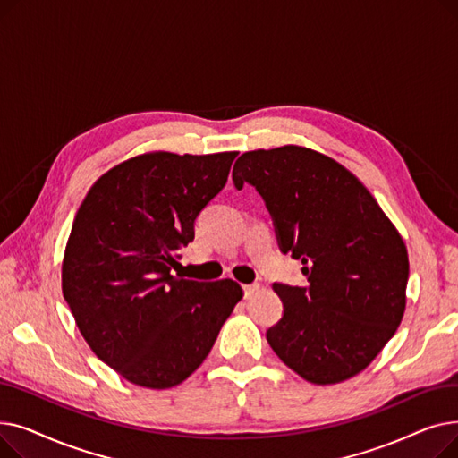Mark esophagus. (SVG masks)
Listing matches in <instances>:
<instances>
[{"mask_svg": "<svg viewBox=\"0 0 458 458\" xmlns=\"http://www.w3.org/2000/svg\"><path fill=\"white\" fill-rule=\"evenodd\" d=\"M259 284H250V285H245L243 287V292H245V299H252L254 295H258L259 293Z\"/></svg>", "mask_w": 458, "mask_h": 458, "instance_id": "34e87169", "label": "esophagus"}]
</instances>
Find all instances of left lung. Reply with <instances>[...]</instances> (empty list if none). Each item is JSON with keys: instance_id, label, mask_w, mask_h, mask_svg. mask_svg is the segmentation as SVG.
<instances>
[{"instance_id": "obj_1", "label": "left lung", "mask_w": 458, "mask_h": 458, "mask_svg": "<svg viewBox=\"0 0 458 458\" xmlns=\"http://www.w3.org/2000/svg\"><path fill=\"white\" fill-rule=\"evenodd\" d=\"M233 183L266 200L284 254L302 261L304 285L275 284L282 319L267 342L311 384L364 371L406 308L408 252L368 187L335 159L297 144L245 152Z\"/></svg>"}]
</instances>
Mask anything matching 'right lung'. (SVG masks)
<instances>
[{"label":"right lung","mask_w":458,"mask_h":458,"mask_svg":"<svg viewBox=\"0 0 458 458\" xmlns=\"http://www.w3.org/2000/svg\"><path fill=\"white\" fill-rule=\"evenodd\" d=\"M235 156L130 157L94 182L76 213L61 269L64 301L92 352L137 386L166 390L195 373L243 299L232 278L174 275Z\"/></svg>","instance_id":"1"}]
</instances>
